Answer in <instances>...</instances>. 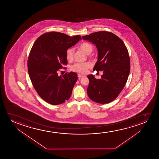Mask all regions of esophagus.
Here are the masks:
<instances>
[{
  "instance_id": "esophagus-1",
  "label": "esophagus",
  "mask_w": 159,
  "mask_h": 159,
  "mask_svg": "<svg viewBox=\"0 0 159 159\" xmlns=\"http://www.w3.org/2000/svg\"><path fill=\"white\" fill-rule=\"evenodd\" d=\"M85 75H83V74H78V76L79 78H80L81 77H84L85 76Z\"/></svg>"
}]
</instances>
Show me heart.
Masks as SVG:
<instances>
[{
  "label": "heart",
  "instance_id": "heart-1",
  "mask_svg": "<svg viewBox=\"0 0 159 159\" xmlns=\"http://www.w3.org/2000/svg\"><path fill=\"white\" fill-rule=\"evenodd\" d=\"M79 47L87 54H89L93 50V47L91 44L87 42H84L81 44ZM74 55V49L70 48L66 51V57L68 61H72ZM91 67V64L89 62L84 63H76L72 65L70 70L74 72L79 73L81 74H85L87 70Z\"/></svg>",
  "mask_w": 159,
  "mask_h": 159
}]
</instances>
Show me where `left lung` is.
<instances>
[{"mask_svg": "<svg viewBox=\"0 0 159 159\" xmlns=\"http://www.w3.org/2000/svg\"><path fill=\"white\" fill-rule=\"evenodd\" d=\"M83 39L95 44L98 49V61L93 68L103 70L100 79L87 75L89 98L100 104H107L117 97L123 89L130 70L128 51L122 39L113 33L102 31L83 36Z\"/></svg>", "mask_w": 159, "mask_h": 159, "instance_id": "obj_1", "label": "left lung"}]
</instances>
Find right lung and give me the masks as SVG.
<instances>
[{"label":"right lung","instance_id":"add662e5","mask_svg":"<svg viewBox=\"0 0 159 159\" xmlns=\"http://www.w3.org/2000/svg\"><path fill=\"white\" fill-rule=\"evenodd\" d=\"M80 39L79 35L52 31L40 36L33 44L28 60L29 75L38 94L49 104H60L71 96L77 74L70 72L59 76L57 71L67 65L66 50Z\"/></svg>","mask_w":159,"mask_h":159}]
</instances>
